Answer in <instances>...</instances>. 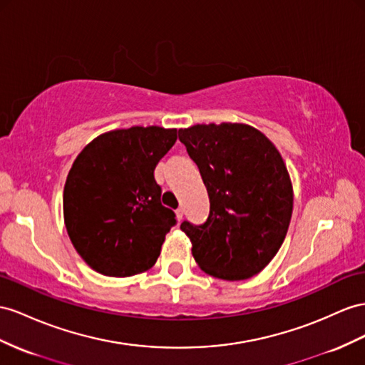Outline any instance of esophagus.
<instances>
[{"label":"esophagus","instance_id":"esophagus-1","mask_svg":"<svg viewBox=\"0 0 365 365\" xmlns=\"http://www.w3.org/2000/svg\"><path fill=\"white\" fill-rule=\"evenodd\" d=\"M175 217H177V220H182L183 219V208H177L175 210Z\"/></svg>","mask_w":365,"mask_h":365}]
</instances>
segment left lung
Listing matches in <instances>:
<instances>
[{
    "mask_svg": "<svg viewBox=\"0 0 365 365\" xmlns=\"http://www.w3.org/2000/svg\"><path fill=\"white\" fill-rule=\"evenodd\" d=\"M210 195L202 225L183 220L195 262L214 277L242 280L269 264L287 236L293 188L276 146L248 125L179 129Z\"/></svg>",
    "mask_w": 365,
    "mask_h": 365,
    "instance_id": "left-lung-1",
    "label": "left lung"
}]
</instances>
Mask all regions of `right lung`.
<instances>
[{
    "instance_id": "1",
    "label": "right lung",
    "mask_w": 365,
    "mask_h": 365,
    "mask_svg": "<svg viewBox=\"0 0 365 365\" xmlns=\"http://www.w3.org/2000/svg\"><path fill=\"white\" fill-rule=\"evenodd\" d=\"M177 129L133 126L101 134L68 174L63 212L72 245L96 272L128 277L151 268L175 214L154 179Z\"/></svg>"
}]
</instances>
